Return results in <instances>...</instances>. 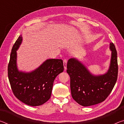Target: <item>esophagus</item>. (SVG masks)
<instances>
[{"label":"esophagus","mask_w":124,"mask_h":124,"mask_svg":"<svg viewBox=\"0 0 124 124\" xmlns=\"http://www.w3.org/2000/svg\"><path fill=\"white\" fill-rule=\"evenodd\" d=\"M67 60H63V66H64V68L65 71H66L67 70Z\"/></svg>","instance_id":"1"}]
</instances>
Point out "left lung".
<instances>
[{
	"instance_id": "8db88e82",
	"label": "left lung",
	"mask_w": 124,
	"mask_h": 124,
	"mask_svg": "<svg viewBox=\"0 0 124 124\" xmlns=\"http://www.w3.org/2000/svg\"><path fill=\"white\" fill-rule=\"evenodd\" d=\"M109 66L104 74H93L75 57L70 58L67 62V72L70 79L71 94L81 106L88 107L101 103L112 91L117 80L118 66L116 50L113 43L109 44Z\"/></svg>"
}]
</instances>
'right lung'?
Returning a JSON list of instances; mask_svg holds the SVG:
<instances>
[{
  "label": "right lung",
  "mask_w": 124,
  "mask_h": 124,
  "mask_svg": "<svg viewBox=\"0 0 124 124\" xmlns=\"http://www.w3.org/2000/svg\"><path fill=\"white\" fill-rule=\"evenodd\" d=\"M22 40L21 34L12 47L8 65L9 82L15 96L21 101L31 106H41L50 99L54 79L63 72V61L47 59L34 70H20L17 51Z\"/></svg>",
  "instance_id": "add662e5"
}]
</instances>
